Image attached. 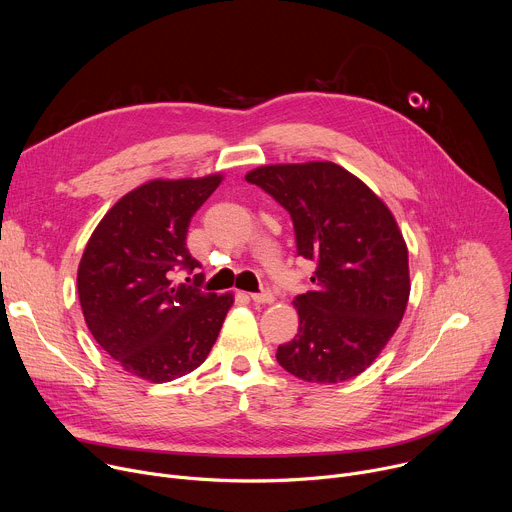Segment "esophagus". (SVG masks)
Here are the masks:
<instances>
[{
    "mask_svg": "<svg viewBox=\"0 0 512 512\" xmlns=\"http://www.w3.org/2000/svg\"><path fill=\"white\" fill-rule=\"evenodd\" d=\"M251 300L255 304H271L275 298L271 294V289H261V291H257V294H251Z\"/></svg>",
    "mask_w": 512,
    "mask_h": 512,
    "instance_id": "esophagus-1",
    "label": "esophagus"
}]
</instances>
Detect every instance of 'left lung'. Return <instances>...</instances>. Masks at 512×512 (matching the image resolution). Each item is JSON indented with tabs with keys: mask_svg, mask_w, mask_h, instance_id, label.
I'll return each mask as SVG.
<instances>
[{
	"mask_svg": "<svg viewBox=\"0 0 512 512\" xmlns=\"http://www.w3.org/2000/svg\"><path fill=\"white\" fill-rule=\"evenodd\" d=\"M291 216L298 255L316 261L294 306L300 330L277 348L304 381L360 375L395 334L409 300L407 247L389 208L332 162L263 166L245 176Z\"/></svg>",
	"mask_w": 512,
	"mask_h": 512,
	"instance_id": "8db88e82",
	"label": "left lung"
}]
</instances>
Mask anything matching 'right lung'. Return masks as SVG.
<instances>
[{
  "label": "right lung",
  "mask_w": 512,
  "mask_h": 512,
  "mask_svg": "<svg viewBox=\"0 0 512 512\" xmlns=\"http://www.w3.org/2000/svg\"><path fill=\"white\" fill-rule=\"evenodd\" d=\"M154 180L125 194L91 235L79 265V300L101 348L145 381L168 383L206 360L233 296L202 291L200 263L186 247L192 216L221 184Z\"/></svg>",
  "instance_id": "obj_1"
}]
</instances>
